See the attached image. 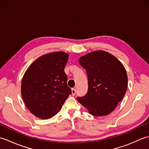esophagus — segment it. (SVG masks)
I'll list each match as a JSON object with an SVG mask.
<instances>
[{
  "mask_svg": "<svg viewBox=\"0 0 149 149\" xmlns=\"http://www.w3.org/2000/svg\"><path fill=\"white\" fill-rule=\"evenodd\" d=\"M75 93H76V91H75V89H74V88H72V94L73 95H75Z\"/></svg>",
  "mask_w": 149,
  "mask_h": 149,
  "instance_id": "esophagus-1",
  "label": "esophagus"
}]
</instances>
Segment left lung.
I'll list each match as a JSON object with an SVG mask.
<instances>
[{"label": "left lung", "mask_w": 149, "mask_h": 149, "mask_svg": "<svg viewBox=\"0 0 149 149\" xmlns=\"http://www.w3.org/2000/svg\"><path fill=\"white\" fill-rule=\"evenodd\" d=\"M86 70L88 89L78 102L93 116H102L111 113L124 97L127 75L124 66L116 57L104 50L88 53L79 59Z\"/></svg>", "instance_id": "obj_1"}]
</instances>
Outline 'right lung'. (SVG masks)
Segmentation results:
<instances>
[{
    "mask_svg": "<svg viewBox=\"0 0 149 149\" xmlns=\"http://www.w3.org/2000/svg\"><path fill=\"white\" fill-rule=\"evenodd\" d=\"M68 57L64 52L47 54L36 59L25 72L22 96L27 109L40 118L49 119L56 115L72 93L64 71Z\"/></svg>",
    "mask_w": 149,
    "mask_h": 149,
    "instance_id": "obj_1",
    "label": "right lung"
}]
</instances>
